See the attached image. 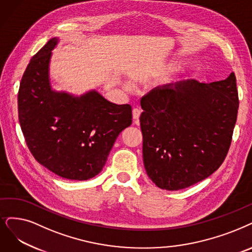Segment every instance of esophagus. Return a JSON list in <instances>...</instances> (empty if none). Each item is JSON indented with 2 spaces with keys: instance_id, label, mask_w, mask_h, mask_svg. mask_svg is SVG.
<instances>
[{
  "instance_id": "34e87169",
  "label": "esophagus",
  "mask_w": 252,
  "mask_h": 252,
  "mask_svg": "<svg viewBox=\"0 0 252 252\" xmlns=\"http://www.w3.org/2000/svg\"><path fill=\"white\" fill-rule=\"evenodd\" d=\"M140 113H142V110H140L139 108H133L132 109V117L134 120H138L139 116H140Z\"/></svg>"
}]
</instances>
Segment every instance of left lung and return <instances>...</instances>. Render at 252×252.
<instances>
[{"label":"left lung","mask_w":252,"mask_h":252,"mask_svg":"<svg viewBox=\"0 0 252 252\" xmlns=\"http://www.w3.org/2000/svg\"><path fill=\"white\" fill-rule=\"evenodd\" d=\"M140 105L144 165L157 187L187 188L222 164L239 108L234 72L210 84L187 79L157 87Z\"/></svg>","instance_id":"obj_1"}]
</instances>
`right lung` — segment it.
Instances as JSON below:
<instances>
[{
    "instance_id": "1",
    "label": "right lung",
    "mask_w": 252,
    "mask_h": 252,
    "mask_svg": "<svg viewBox=\"0 0 252 252\" xmlns=\"http://www.w3.org/2000/svg\"><path fill=\"white\" fill-rule=\"evenodd\" d=\"M52 38L31 59L18 91V119L29 150L54 174L85 181L101 172L118 135L132 123V108L93 90L73 96L52 89Z\"/></svg>"
}]
</instances>
